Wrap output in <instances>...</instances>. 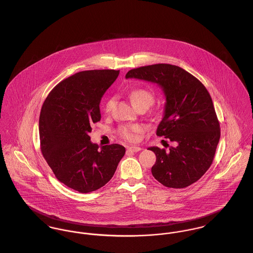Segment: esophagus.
I'll return each instance as SVG.
<instances>
[{"label":"esophagus","mask_w":253,"mask_h":253,"mask_svg":"<svg viewBox=\"0 0 253 253\" xmlns=\"http://www.w3.org/2000/svg\"><path fill=\"white\" fill-rule=\"evenodd\" d=\"M141 150L142 149L138 146H130V147L127 148V151H129V152H138V151H141Z\"/></svg>","instance_id":"esophagus-1"}]
</instances>
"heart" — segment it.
<instances>
[{
    "instance_id": "heart-1",
    "label": "heart",
    "mask_w": 253,
    "mask_h": 253,
    "mask_svg": "<svg viewBox=\"0 0 253 253\" xmlns=\"http://www.w3.org/2000/svg\"><path fill=\"white\" fill-rule=\"evenodd\" d=\"M129 98L133 105L137 109L149 108L155 100L154 93L144 87H135L129 91ZM116 103L115 96H110L104 103V112L110 113L114 108ZM146 130V126L142 124H133V125H125L119 127V135L127 141H134L137 137V134L142 133Z\"/></svg>"
}]
</instances>
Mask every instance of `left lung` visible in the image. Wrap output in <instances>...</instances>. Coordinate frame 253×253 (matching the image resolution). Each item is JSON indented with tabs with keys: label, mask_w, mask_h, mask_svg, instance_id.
<instances>
[{
	"label": "left lung",
	"mask_w": 253,
	"mask_h": 253,
	"mask_svg": "<svg viewBox=\"0 0 253 253\" xmlns=\"http://www.w3.org/2000/svg\"><path fill=\"white\" fill-rule=\"evenodd\" d=\"M126 78L160 84L166 94L165 115L157 135L176 146L169 150L150 147L157 160L155 179L169 188L182 189L199 180L211 168L220 139V125L211 96L192 74L171 64L131 69Z\"/></svg>",
	"instance_id": "left-lung-1"
}]
</instances>
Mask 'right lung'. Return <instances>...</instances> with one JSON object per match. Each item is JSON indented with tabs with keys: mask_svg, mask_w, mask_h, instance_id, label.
Masks as SVG:
<instances>
[{
	"mask_svg": "<svg viewBox=\"0 0 253 253\" xmlns=\"http://www.w3.org/2000/svg\"><path fill=\"white\" fill-rule=\"evenodd\" d=\"M120 70L76 73L56 84L40 114L41 151L55 177L80 193H89L113 177L124 146L98 149L90 142L91 126L101 119L100 100Z\"/></svg>",
	"mask_w": 253,
	"mask_h": 253,
	"instance_id": "obj_1",
	"label": "right lung"
}]
</instances>
